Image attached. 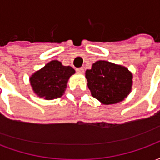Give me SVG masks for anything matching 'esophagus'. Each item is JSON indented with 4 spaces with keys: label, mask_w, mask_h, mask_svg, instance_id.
Segmentation results:
<instances>
[{
    "label": "esophagus",
    "mask_w": 160,
    "mask_h": 160,
    "mask_svg": "<svg viewBox=\"0 0 160 160\" xmlns=\"http://www.w3.org/2000/svg\"><path fill=\"white\" fill-rule=\"evenodd\" d=\"M76 72L78 73H84V68H79L76 69Z\"/></svg>",
    "instance_id": "esophagus-1"
}]
</instances>
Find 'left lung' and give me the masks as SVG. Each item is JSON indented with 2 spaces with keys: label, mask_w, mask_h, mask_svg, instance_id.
<instances>
[{
  "label": "left lung",
  "mask_w": 160,
  "mask_h": 160,
  "mask_svg": "<svg viewBox=\"0 0 160 160\" xmlns=\"http://www.w3.org/2000/svg\"><path fill=\"white\" fill-rule=\"evenodd\" d=\"M86 79L92 96L103 104L122 102L132 90L133 74L130 71L107 61L94 62L92 68L86 71Z\"/></svg>",
  "instance_id": "left-lung-1"
}]
</instances>
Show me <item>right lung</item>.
Segmentation results:
<instances>
[{"instance_id":"1","label":"right lung","mask_w":160,"mask_h":160,"mask_svg":"<svg viewBox=\"0 0 160 160\" xmlns=\"http://www.w3.org/2000/svg\"><path fill=\"white\" fill-rule=\"evenodd\" d=\"M75 70L70 66H63L57 60L51 61L30 77L33 92L46 100L58 98L65 93L67 84Z\"/></svg>"}]
</instances>
